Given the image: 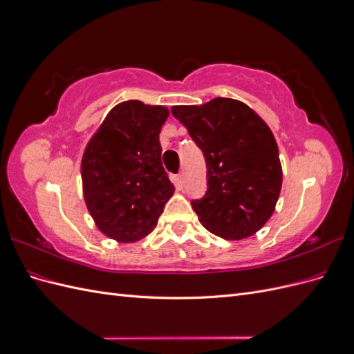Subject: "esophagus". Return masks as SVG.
I'll return each instance as SVG.
<instances>
[{"mask_svg":"<svg viewBox=\"0 0 354 354\" xmlns=\"http://www.w3.org/2000/svg\"><path fill=\"white\" fill-rule=\"evenodd\" d=\"M177 185H178L180 187L185 186V174H183V173H180V174L177 176Z\"/></svg>","mask_w":354,"mask_h":354,"instance_id":"obj_1","label":"esophagus"}]
</instances>
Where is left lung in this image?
I'll return each instance as SVG.
<instances>
[{
  "instance_id": "left-lung-1",
  "label": "left lung",
  "mask_w": 354,
  "mask_h": 354,
  "mask_svg": "<svg viewBox=\"0 0 354 354\" xmlns=\"http://www.w3.org/2000/svg\"><path fill=\"white\" fill-rule=\"evenodd\" d=\"M205 156L208 189L192 201L201 224L239 241L272 217L282 187L279 151L270 128L250 106L227 97L201 106H173Z\"/></svg>"
}]
</instances>
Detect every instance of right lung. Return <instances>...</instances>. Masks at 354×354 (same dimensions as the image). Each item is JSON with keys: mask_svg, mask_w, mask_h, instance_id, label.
<instances>
[{"mask_svg": "<svg viewBox=\"0 0 354 354\" xmlns=\"http://www.w3.org/2000/svg\"><path fill=\"white\" fill-rule=\"evenodd\" d=\"M168 115L164 106L122 102L85 147L84 199L95 226L111 239L136 242L147 236L174 194L159 143Z\"/></svg>", "mask_w": 354, "mask_h": 354, "instance_id": "right-lung-1", "label": "right lung"}]
</instances>
